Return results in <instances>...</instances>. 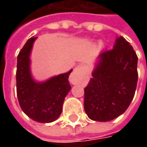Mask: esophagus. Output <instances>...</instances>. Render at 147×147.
Segmentation results:
<instances>
[{"instance_id": "esophagus-1", "label": "esophagus", "mask_w": 147, "mask_h": 147, "mask_svg": "<svg viewBox=\"0 0 147 147\" xmlns=\"http://www.w3.org/2000/svg\"><path fill=\"white\" fill-rule=\"evenodd\" d=\"M85 72V68L83 65L79 64L75 67L73 72L71 75L70 80L72 84H77L80 83V78L83 76V74Z\"/></svg>"}]
</instances>
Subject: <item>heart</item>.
Here are the masks:
<instances>
[{"label":"heart","mask_w":147,"mask_h":147,"mask_svg":"<svg viewBox=\"0 0 147 147\" xmlns=\"http://www.w3.org/2000/svg\"><path fill=\"white\" fill-rule=\"evenodd\" d=\"M99 45H100V46H102V42H100V43H99Z\"/></svg>","instance_id":"heart-1"}]
</instances>
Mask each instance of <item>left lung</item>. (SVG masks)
<instances>
[{
  "label": "left lung",
  "mask_w": 147,
  "mask_h": 147,
  "mask_svg": "<svg viewBox=\"0 0 147 147\" xmlns=\"http://www.w3.org/2000/svg\"><path fill=\"white\" fill-rule=\"evenodd\" d=\"M137 64L136 52L122 36L113 49L99 54L84 89V109L90 120L106 122L127 110L137 86Z\"/></svg>",
  "instance_id": "1"
}]
</instances>
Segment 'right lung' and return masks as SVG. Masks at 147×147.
Here are the masks:
<instances>
[{
    "mask_svg": "<svg viewBox=\"0 0 147 147\" xmlns=\"http://www.w3.org/2000/svg\"><path fill=\"white\" fill-rule=\"evenodd\" d=\"M37 38H30L17 57L16 90L18 101L27 117L39 123H51L60 117L64 98L71 90L66 73L38 82L30 70V54Z\"/></svg>",
    "mask_w": 147,
    "mask_h": 147,
    "instance_id": "add662e5",
    "label": "right lung"
}]
</instances>
